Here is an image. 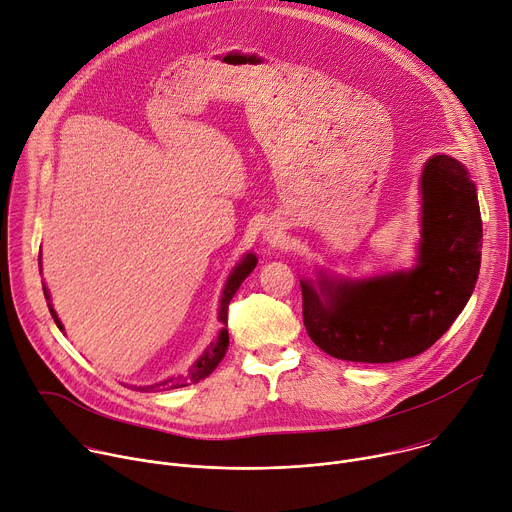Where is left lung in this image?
<instances>
[{
	"label": "left lung",
	"instance_id": "1",
	"mask_svg": "<svg viewBox=\"0 0 512 512\" xmlns=\"http://www.w3.org/2000/svg\"><path fill=\"white\" fill-rule=\"evenodd\" d=\"M419 264L356 282H301L303 323L325 354L366 364L413 358L464 311L480 272L482 217L468 170L445 154L421 177Z\"/></svg>",
	"mask_w": 512,
	"mask_h": 512
}]
</instances>
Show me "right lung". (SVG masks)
Wrapping results in <instances>:
<instances>
[{"label":"right lung","instance_id":"obj_1","mask_svg":"<svg viewBox=\"0 0 512 512\" xmlns=\"http://www.w3.org/2000/svg\"><path fill=\"white\" fill-rule=\"evenodd\" d=\"M254 266H256V256L248 254V256L242 260V264H238V268L232 272L230 280H227V285H225V289H223V297H221V307H219V321H221L223 325H227V309H230V301L234 299V295H236V291L240 289V285L244 282V278L254 270ZM44 297L48 299L46 289H44ZM48 309H50V313H52V317H54L56 325H59V327L63 329L61 321L56 319V315H54V309H52V307H48ZM227 344H230V335H227V329H221V333H219V337H217V342H215V344H211V346L205 350V354H203V356H201V358H199V360L189 368L187 382H199V380H203L205 376H209V374L217 368V364L221 362V358L225 356ZM177 386H185V382H179V380H175V378H168V380H164V382H160V384L144 386V388H140V390L177 388Z\"/></svg>","mask_w":512,"mask_h":512}]
</instances>
